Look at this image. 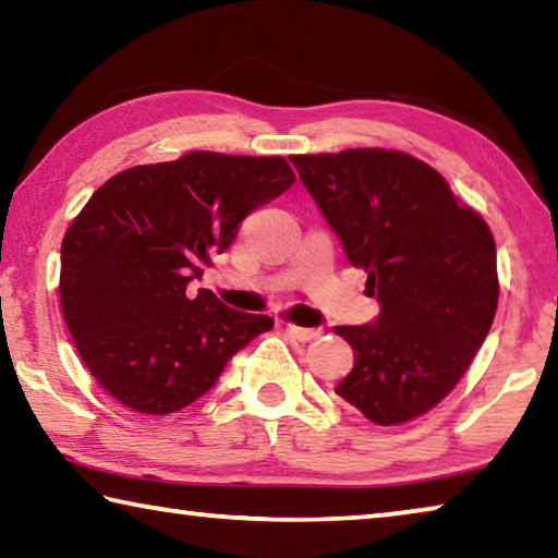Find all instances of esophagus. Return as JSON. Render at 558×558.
<instances>
[{
    "label": "esophagus",
    "instance_id": "34e87169",
    "mask_svg": "<svg viewBox=\"0 0 558 558\" xmlns=\"http://www.w3.org/2000/svg\"><path fill=\"white\" fill-rule=\"evenodd\" d=\"M286 332H288L292 339H298V342H313L315 337H319V329H315V327H298V325H288V327H286Z\"/></svg>",
    "mask_w": 558,
    "mask_h": 558
}]
</instances>
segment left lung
I'll return each instance as SVG.
<instances>
[{"mask_svg":"<svg viewBox=\"0 0 558 558\" xmlns=\"http://www.w3.org/2000/svg\"><path fill=\"white\" fill-rule=\"evenodd\" d=\"M290 162L381 307L369 325L335 327L354 349L335 393L379 426L430 411L493 327L499 286L487 223L436 169L393 149Z\"/></svg>","mask_w":558,"mask_h":558,"instance_id":"1","label":"left lung"}]
</instances>
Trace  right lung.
<instances>
[{"label": "right lung", "instance_id": "obj_1", "mask_svg": "<svg viewBox=\"0 0 558 558\" xmlns=\"http://www.w3.org/2000/svg\"><path fill=\"white\" fill-rule=\"evenodd\" d=\"M295 182L282 157L189 153L108 179L61 243V307L96 381L137 413L165 415L214 389L268 315L192 290L239 223Z\"/></svg>", "mask_w": 558, "mask_h": 558}]
</instances>
